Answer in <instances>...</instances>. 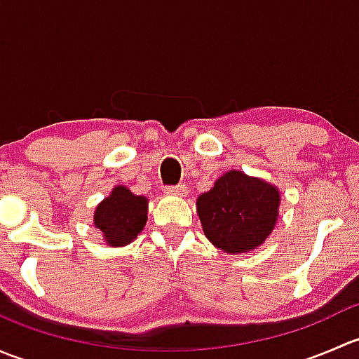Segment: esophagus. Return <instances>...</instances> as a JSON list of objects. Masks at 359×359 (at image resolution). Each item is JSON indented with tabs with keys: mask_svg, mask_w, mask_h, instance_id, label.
Listing matches in <instances>:
<instances>
[{
	"mask_svg": "<svg viewBox=\"0 0 359 359\" xmlns=\"http://www.w3.org/2000/svg\"><path fill=\"white\" fill-rule=\"evenodd\" d=\"M186 186H182V184H179V186H168L165 189L166 194H172V196H184L186 194Z\"/></svg>",
	"mask_w": 359,
	"mask_h": 359,
	"instance_id": "esophagus-1",
	"label": "esophagus"
}]
</instances>
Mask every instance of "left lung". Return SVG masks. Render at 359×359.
I'll list each match as a JSON object with an SVG mask.
<instances>
[{
	"label": "left lung",
	"mask_w": 359,
	"mask_h": 359,
	"mask_svg": "<svg viewBox=\"0 0 359 359\" xmlns=\"http://www.w3.org/2000/svg\"><path fill=\"white\" fill-rule=\"evenodd\" d=\"M205 236L227 253H245L266 241L278 219L280 193L260 179L231 170L198 198Z\"/></svg>",
	"instance_id": "obj_1"
}]
</instances>
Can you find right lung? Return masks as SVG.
<instances>
[{
    "instance_id": "add662e5",
    "label": "right lung",
    "mask_w": 359,
    "mask_h": 359,
    "mask_svg": "<svg viewBox=\"0 0 359 359\" xmlns=\"http://www.w3.org/2000/svg\"><path fill=\"white\" fill-rule=\"evenodd\" d=\"M95 226L104 233L111 247L128 245L139 236L147 220V200L118 186L95 210Z\"/></svg>"
}]
</instances>
